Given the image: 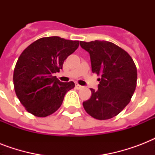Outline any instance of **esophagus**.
<instances>
[{
	"label": "esophagus",
	"instance_id": "obj_1",
	"mask_svg": "<svg viewBox=\"0 0 155 155\" xmlns=\"http://www.w3.org/2000/svg\"><path fill=\"white\" fill-rule=\"evenodd\" d=\"M75 87L77 88V89H80V88H82V86L80 84H75Z\"/></svg>",
	"mask_w": 155,
	"mask_h": 155
}]
</instances>
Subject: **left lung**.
<instances>
[{
    "mask_svg": "<svg viewBox=\"0 0 155 155\" xmlns=\"http://www.w3.org/2000/svg\"><path fill=\"white\" fill-rule=\"evenodd\" d=\"M90 54L92 71L101 75L98 89L83 102L85 111L98 120L114 117L130 103L137 85V68L127 52L107 41L80 42Z\"/></svg>",
    "mask_w": 155,
    "mask_h": 155,
    "instance_id": "1",
    "label": "left lung"
}]
</instances>
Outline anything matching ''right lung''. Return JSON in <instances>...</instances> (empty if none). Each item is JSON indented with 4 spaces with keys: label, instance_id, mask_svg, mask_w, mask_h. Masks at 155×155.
<instances>
[{
    "label": "right lung",
    "instance_id": "add662e5",
    "mask_svg": "<svg viewBox=\"0 0 155 155\" xmlns=\"http://www.w3.org/2000/svg\"><path fill=\"white\" fill-rule=\"evenodd\" d=\"M79 44V41L58 36L42 38L21 54L13 71V85L17 97L29 113L45 117L59 108L75 84L61 82L54 73L63 68L64 60Z\"/></svg>",
    "mask_w": 155,
    "mask_h": 155
}]
</instances>
